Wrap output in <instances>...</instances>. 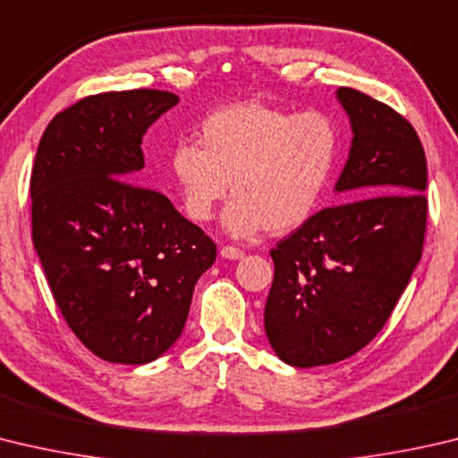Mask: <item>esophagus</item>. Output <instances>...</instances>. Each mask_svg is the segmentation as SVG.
<instances>
[{
    "label": "esophagus",
    "mask_w": 458,
    "mask_h": 458,
    "mask_svg": "<svg viewBox=\"0 0 458 458\" xmlns=\"http://www.w3.org/2000/svg\"><path fill=\"white\" fill-rule=\"evenodd\" d=\"M220 256L228 258V260H240V258H244V252L236 246H222Z\"/></svg>",
    "instance_id": "1"
}]
</instances>
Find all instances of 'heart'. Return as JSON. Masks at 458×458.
<instances>
[{
	"instance_id": "1",
	"label": "heart",
	"mask_w": 458,
	"mask_h": 458,
	"mask_svg": "<svg viewBox=\"0 0 458 458\" xmlns=\"http://www.w3.org/2000/svg\"><path fill=\"white\" fill-rule=\"evenodd\" d=\"M340 152L343 130L330 114L242 102L204 118L198 144L180 140L168 168L194 222L212 220L232 182L236 198L224 212L232 236L286 234L318 212Z\"/></svg>"
}]
</instances>
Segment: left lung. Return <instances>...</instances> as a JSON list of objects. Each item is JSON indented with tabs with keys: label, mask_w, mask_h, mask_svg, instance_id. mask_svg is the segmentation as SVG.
Masks as SVG:
<instances>
[{
	"label": "left lung",
	"mask_w": 458,
	"mask_h": 458,
	"mask_svg": "<svg viewBox=\"0 0 458 458\" xmlns=\"http://www.w3.org/2000/svg\"><path fill=\"white\" fill-rule=\"evenodd\" d=\"M338 99L354 131L336 182L348 202L322 208L270 250L266 336L298 369L344 360L378 335L427 232V157L417 130L359 89L340 88Z\"/></svg>",
	"instance_id": "1"
}]
</instances>
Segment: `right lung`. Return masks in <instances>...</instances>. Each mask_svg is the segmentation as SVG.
Masks as SVG:
<instances>
[{"label": "right lung", "mask_w": 458, "mask_h": 458, "mask_svg": "<svg viewBox=\"0 0 458 458\" xmlns=\"http://www.w3.org/2000/svg\"><path fill=\"white\" fill-rule=\"evenodd\" d=\"M164 89L88 96L55 114L31 168V238L73 335L107 362L146 364L184 328L216 244L157 190L136 184Z\"/></svg>", "instance_id": "add662e5"}]
</instances>
